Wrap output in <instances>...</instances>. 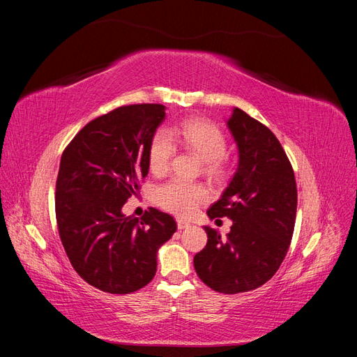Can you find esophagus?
<instances>
[{"mask_svg": "<svg viewBox=\"0 0 357 357\" xmlns=\"http://www.w3.org/2000/svg\"><path fill=\"white\" fill-rule=\"evenodd\" d=\"M190 223L188 220H183V219H177V228L178 229H185V228H189Z\"/></svg>", "mask_w": 357, "mask_h": 357, "instance_id": "esophagus-1", "label": "esophagus"}]
</instances>
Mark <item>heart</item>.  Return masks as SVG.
Here are the masks:
<instances>
[{
    "instance_id": "obj_1",
    "label": "heart",
    "mask_w": 357,
    "mask_h": 357,
    "mask_svg": "<svg viewBox=\"0 0 357 357\" xmlns=\"http://www.w3.org/2000/svg\"><path fill=\"white\" fill-rule=\"evenodd\" d=\"M174 142L195 152L204 160V168L208 174L220 176L223 172V155L228 144L222 129L202 119H188L169 131L155 134L149 147V167L153 174H164L168 169L176 152ZM207 195L208 190L201 183L171 178L156 189L155 199L171 213L189 215Z\"/></svg>"
}]
</instances>
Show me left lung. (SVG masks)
I'll return each instance as SVG.
<instances>
[{"mask_svg":"<svg viewBox=\"0 0 357 357\" xmlns=\"http://www.w3.org/2000/svg\"><path fill=\"white\" fill-rule=\"evenodd\" d=\"M238 147V168L210 219L229 218L231 232L204 226L207 245L193 257L202 282L220 294L265 284L282 265L294 235L298 190L294 168L269 129L241 109L226 121Z\"/></svg>","mask_w":357,"mask_h":357,"instance_id":"left-lung-1","label":"left lung"}]
</instances>
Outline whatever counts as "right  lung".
<instances>
[{"label": "right lung", "instance_id": "obj_1", "mask_svg": "<svg viewBox=\"0 0 357 357\" xmlns=\"http://www.w3.org/2000/svg\"><path fill=\"white\" fill-rule=\"evenodd\" d=\"M165 105L134 104L93 119L63 150L56 180L59 236L86 283L125 295L152 282L158 250L176 232L169 214L142 219L122 207L149 172V147Z\"/></svg>", "mask_w": 357, "mask_h": 357}]
</instances>
